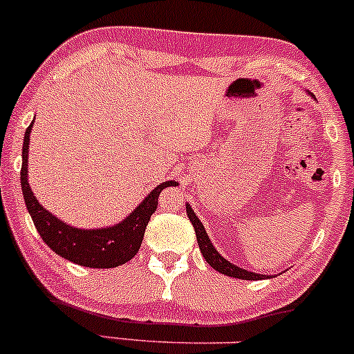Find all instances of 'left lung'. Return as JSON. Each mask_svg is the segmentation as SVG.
<instances>
[{
	"mask_svg": "<svg viewBox=\"0 0 354 354\" xmlns=\"http://www.w3.org/2000/svg\"><path fill=\"white\" fill-rule=\"evenodd\" d=\"M186 213H188L191 225H193L194 233H196L198 245H200L201 254L205 256L206 263H208L211 268H214V270L219 271V273H223L226 276H233V278H239V279H265V278H268V276H265V274L251 273V271H246V270H243V268H238L236 265H231L230 261H226L221 254H218L216 248L211 245L208 233H206L205 228H203L201 221L198 219L196 214H194V211L191 209L189 205H186Z\"/></svg>",
	"mask_w": 354,
	"mask_h": 354,
	"instance_id": "obj_1",
	"label": "left lung"
}]
</instances>
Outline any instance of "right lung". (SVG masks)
I'll use <instances>...</instances> for the list:
<instances>
[{"mask_svg":"<svg viewBox=\"0 0 354 354\" xmlns=\"http://www.w3.org/2000/svg\"><path fill=\"white\" fill-rule=\"evenodd\" d=\"M35 123V121H33ZM33 123L26 128L23 141L21 165V189L28 213L31 214L36 231L43 241L68 261L88 268H116L128 263L140 251L145 230L149 218L158 208V198L166 186L176 185V181H165L156 186L145 198L138 208L120 225L103 230H78L64 225L48 209L39 205L33 196L28 183V149H30V133Z\"/></svg>","mask_w":354,"mask_h":354,"instance_id":"add662e5","label":"right lung"}]
</instances>
